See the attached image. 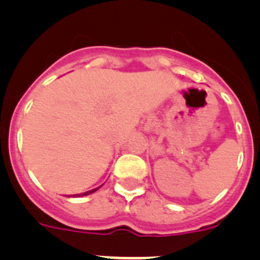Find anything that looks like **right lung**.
<instances>
[{
  "instance_id": "add662e5",
  "label": "right lung",
  "mask_w": 260,
  "mask_h": 260,
  "mask_svg": "<svg viewBox=\"0 0 260 260\" xmlns=\"http://www.w3.org/2000/svg\"><path fill=\"white\" fill-rule=\"evenodd\" d=\"M98 188H95V189H93V190H89V191H85V193H81V194H78L79 197H80V196H88V194H92V193H94L95 190H97Z\"/></svg>"
}]
</instances>
